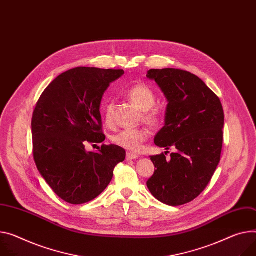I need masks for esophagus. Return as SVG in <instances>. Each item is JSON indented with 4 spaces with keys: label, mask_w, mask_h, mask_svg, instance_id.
I'll return each mask as SVG.
<instances>
[{
    "label": "esophagus",
    "mask_w": 256,
    "mask_h": 256,
    "mask_svg": "<svg viewBox=\"0 0 256 256\" xmlns=\"http://www.w3.org/2000/svg\"><path fill=\"white\" fill-rule=\"evenodd\" d=\"M138 158H140L138 154L127 152V156H126V159H127V160H136V159H138Z\"/></svg>",
    "instance_id": "obj_1"
}]
</instances>
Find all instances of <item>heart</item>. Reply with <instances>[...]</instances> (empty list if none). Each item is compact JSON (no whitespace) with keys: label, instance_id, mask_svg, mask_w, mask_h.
Here are the masks:
<instances>
[{"label":"heart","instance_id":"heart-1","mask_svg":"<svg viewBox=\"0 0 256 256\" xmlns=\"http://www.w3.org/2000/svg\"><path fill=\"white\" fill-rule=\"evenodd\" d=\"M129 100L142 110V120L154 126L159 121L158 112L154 110L156 104V95L154 91L144 84H137L132 86L127 91ZM114 102L106 100L104 106V116L106 123H110L112 119ZM148 133L144 129H124L121 130L112 137V142L120 148L127 150L132 152H137L142 144L148 140Z\"/></svg>","mask_w":256,"mask_h":256}]
</instances>
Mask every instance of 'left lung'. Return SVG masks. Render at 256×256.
I'll use <instances>...</instances> for the list:
<instances>
[{"label":"left lung","mask_w":256,"mask_h":256,"mask_svg":"<svg viewBox=\"0 0 256 256\" xmlns=\"http://www.w3.org/2000/svg\"><path fill=\"white\" fill-rule=\"evenodd\" d=\"M148 78L167 100L164 127L154 144L176 150L152 156L154 173L146 186L156 200L180 206L196 199L207 186L220 161L224 114L220 98L188 72L150 70Z\"/></svg>","instance_id":"obj_1"}]
</instances>
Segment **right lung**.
I'll list each match as a JSON object with an SVG mask.
<instances>
[{
  "label": "right lung",
  "mask_w": 256,
  "mask_h": 256,
  "mask_svg": "<svg viewBox=\"0 0 256 256\" xmlns=\"http://www.w3.org/2000/svg\"><path fill=\"white\" fill-rule=\"evenodd\" d=\"M123 70L76 68L58 76L44 90L32 114L34 159L42 178L64 201H92L110 184L114 169L126 158L110 144L87 152L86 142L100 144V104L110 84Z\"/></svg>",
  "instance_id": "add662e5"
}]
</instances>
